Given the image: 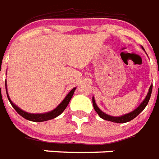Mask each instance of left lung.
<instances>
[{"mask_svg": "<svg viewBox=\"0 0 159 159\" xmlns=\"http://www.w3.org/2000/svg\"><path fill=\"white\" fill-rule=\"evenodd\" d=\"M152 89H153V85H151L150 87H149V90H148V92L147 96H146L145 99L143 100V102L141 103L139 107L133 111L132 112H129L128 114H125L124 116H109V115H106V113H104L103 111H102L98 108L97 105L96 104V102H95L94 97H92V103H93V107H94L95 111H97V113L98 114V116L101 117L103 120H106L111 121V122H115V123H126V122H129V121L132 120L133 119H134L136 116H138L139 114L142 112L143 111V109L145 108L146 106L148 105V101L150 99L151 93H152Z\"/></svg>", "mask_w": 159, "mask_h": 159, "instance_id": "1", "label": "left lung"}]
</instances>
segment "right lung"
<instances>
[{"label":"right lung","mask_w":159,"mask_h":159,"mask_svg":"<svg viewBox=\"0 0 159 159\" xmlns=\"http://www.w3.org/2000/svg\"><path fill=\"white\" fill-rule=\"evenodd\" d=\"M6 95H7V97H8L9 102H11V106H13V108L15 109L16 111V112L19 114V115H20L22 117H24L26 120H28L30 121H34V122H43V121H46V120H52V119L56 118L57 116H58L59 115L63 112L66 107L67 106L68 103H69L70 100L72 99V96L74 94L75 90H76V87H74L73 89L71 91V92L68 93V94L66 96L63 101H62L61 103H60L58 106L53 110L52 111H49V112H47V113H43V114H31V113H28V112H25V111H24L23 110H21L18 107V106L15 105L13 102H11V100L10 99V97H9L8 92H7V88H6Z\"/></svg>","instance_id":"1"}]
</instances>
